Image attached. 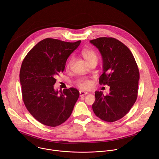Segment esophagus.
Masks as SVG:
<instances>
[{
  "label": "esophagus",
  "mask_w": 159,
  "mask_h": 159,
  "mask_svg": "<svg viewBox=\"0 0 159 159\" xmlns=\"http://www.w3.org/2000/svg\"><path fill=\"white\" fill-rule=\"evenodd\" d=\"M88 94V92H85V91H80V97H83L84 95H86Z\"/></svg>",
  "instance_id": "esophagus-1"
}]
</instances>
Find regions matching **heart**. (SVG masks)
I'll use <instances>...</instances> for the list:
<instances>
[{"label":"heart","mask_w":159,"mask_h":159,"mask_svg":"<svg viewBox=\"0 0 159 159\" xmlns=\"http://www.w3.org/2000/svg\"><path fill=\"white\" fill-rule=\"evenodd\" d=\"M81 54L83 57L86 59V61L88 63L91 61L98 59L96 52L92 49H84L82 51ZM72 62H73V58H70L66 63L67 68H70L71 67ZM77 85L82 89H88L91 86V80L86 79H80L77 80Z\"/></svg>","instance_id":"b5f03b06"}]
</instances>
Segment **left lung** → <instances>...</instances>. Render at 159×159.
<instances>
[{
	"mask_svg": "<svg viewBox=\"0 0 159 159\" xmlns=\"http://www.w3.org/2000/svg\"><path fill=\"white\" fill-rule=\"evenodd\" d=\"M98 48L103 59L99 84L110 86V93L95 92L92 105L94 113L103 121L114 122L127 114L138 93L139 71L129 48L114 38L102 37L90 40Z\"/></svg>",
	"mask_w": 159,
	"mask_h": 159,
	"instance_id": "8db88e82",
	"label": "left lung"
}]
</instances>
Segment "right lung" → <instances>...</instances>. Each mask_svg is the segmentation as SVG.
Here are the masks:
<instances>
[{
  "label": "right lung",
  "instance_id": "1",
  "mask_svg": "<svg viewBox=\"0 0 159 159\" xmlns=\"http://www.w3.org/2000/svg\"><path fill=\"white\" fill-rule=\"evenodd\" d=\"M81 41L70 43L53 38L39 41L27 54L20 71L22 99L30 114L41 123L57 126L71 114L79 97L74 88L55 91V77L63 72L70 55Z\"/></svg>",
  "mask_w": 159,
  "mask_h": 159
}]
</instances>
